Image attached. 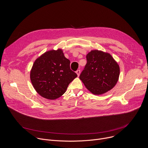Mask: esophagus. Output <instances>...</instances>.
I'll use <instances>...</instances> for the list:
<instances>
[{"label":"esophagus","instance_id":"1","mask_svg":"<svg viewBox=\"0 0 148 148\" xmlns=\"http://www.w3.org/2000/svg\"><path fill=\"white\" fill-rule=\"evenodd\" d=\"M76 73H77V74L78 77H79V74H80V70H77Z\"/></svg>","mask_w":148,"mask_h":148}]
</instances>
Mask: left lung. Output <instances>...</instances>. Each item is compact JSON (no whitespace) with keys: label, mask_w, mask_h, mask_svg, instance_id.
Returning <instances> with one entry per match:
<instances>
[{"label":"left lung","mask_w":148,"mask_h":148,"mask_svg":"<svg viewBox=\"0 0 148 148\" xmlns=\"http://www.w3.org/2000/svg\"><path fill=\"white\" fill-rule=\"evenodd\" d=\"M87 63L79 75L86 89L94 95H102L117 84L120 67L110 54L93 50L86 55Z\"/></svg>","instance_id":"8db88e82"}]
</instances>
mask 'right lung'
Instances as JSON below:
<instances>
[{
    "label": "right lung",
    "mask_w": 148,
    "mask_h": 148,
    "mask_svg": "<svg viewBox=\"0 0 148 148\" xmlns=\"http://www.w3.org/2000/svg\"><path fill=\"white\" fill-rule=\"evenodd\" d=\"M70 64L61 49L47 51L37 58L30 71L31 81L36 92L50 100L62 96L77 77Z\"/></svg>",
    "instance_id": "1"
}]
</instances>
